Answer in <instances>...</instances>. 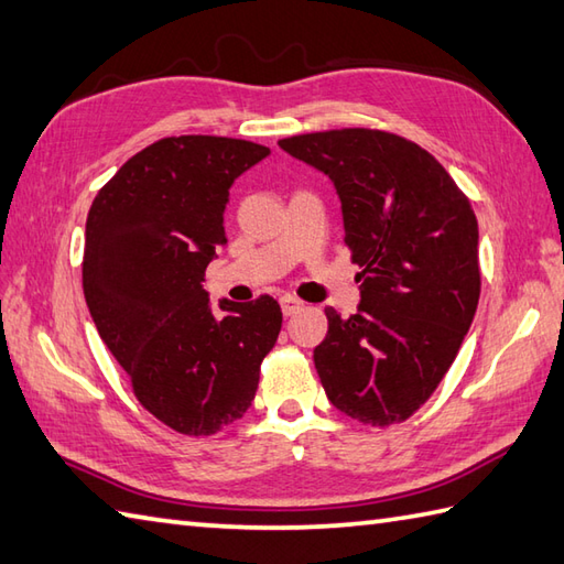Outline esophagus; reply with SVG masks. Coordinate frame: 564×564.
Returning <instances> with one entry per match:
<instances>
[{
  "label": "esophagus",
  "instance_id": "34e87169",
  "mask_svg": "<svg viewBox=\"0 0 564 564\" xmlns=\"http://www.w3.org/2000/svg\"><path fill=\"white\" fill-rule=\"evenodd\" d=\"M303 307H305V303H303V301H297L295 295H283V297H281V310H283V315H285V317H291V315H295V313H301Z\"/></svg>",
  "mask_w": 564,
  "mask_h": 564
}]
</instances>
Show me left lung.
I'll use <instances>...</instances> for the list:
<instances>
[{
  "mask_svg": "<svg viewBox=\"0 0 564 564\" xmlns=\"http://www.w3.org/2000/svg\"><path fill=\"white\" fill-rule=\"evenodd\" d=\"M279 145L332 178L344 242L364 269L356 315L325 310L329 329L315 349L322 388L358 422H402L446 376L480 301L470 200L426 150L382 130H327Z\"/></svg>",
  "mask_w": 564,
  "mask_h": 564,
  "instance_id": "obj_1",
  "label": "left lung"
}]
</instances>
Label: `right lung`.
Masks as SVG:
<instances>
[{
	"label": "right lung",
	"instance_id": "add662e5",
	"mask_svg": "<svg viewBox=\"0 0 564 564\" xmlns=\"http://www.w3.org/2000/svg\"><path fill=\"white\" fill-rule=\"evenodd\" d=\"M269 154L235 138H164L130 158L89 208L82 285L91 319L140 404L178 434L210 436L242 416L279 339L273 297H223L218 315L203 291L227 245L235 178Z\"/></svg>",
	"mask_w": 564,
	"mask_h": 564
}]
</instances>
